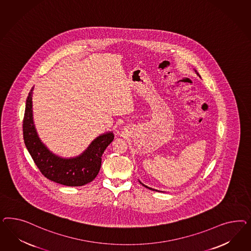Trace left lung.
<instances>
[{"instance_id": "obj_1", "label": "left lung", "mask_w": 251, "mask_h": 251, "mask_svg": "<svg viewBox=\"0 0 251 251\" xmlns=\"http://www.w3.org/2000/svg\"><path fill=\"white\" fill-rule=\"evenodd\" d=\"M195 72H196V74H197L198 75H199V74H198L197 71H195ZM140 183H141V184H143V183L141 182V181H140ZM143 185H144V184H143ZM144 186H145V188H147V189H149V190H155V191H157V190H153V189H151V188H149V187H147V186H145V185H144Z\"/></svg>"}]
</instances>
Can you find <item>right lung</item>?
<instances>
[{
  "label": "right lung",
  "instance_id": "obj_1",
  "mask_svg": "<svg viewBox=\"0 0 251 251\" xmlns=\"http://www.w3.org/2000/svg\"><path fill=\"white\" fill-rule=\"evenodd\" d=\"M31 88L25 103L23 120L25 145L38 169L48 179L69 187L83 186L93 181L99 174L102 154L114 139L113 132L96 138L79 156L61 158L50 152L40 141L35 129L32 112Z\"/></svg>",
  "mask_w": 251,
  "mask_h": 251
}]
</instances>
